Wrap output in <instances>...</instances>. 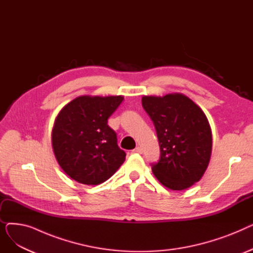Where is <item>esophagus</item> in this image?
<instances>
[{"mask_svg":"<svg viewBox=\"0 0 253 253\" xmlns=\"http://www.w3.org/2000/svg\"><path fill=\"white\" fill-rule=\"evenodd\" d=\"M132 152H133V153H137V154H141V153H142V149H141L140 147H137V148H135Z\"/></svg>","mask_w":253,"mask_h":253,"instance_id":"obj_1","label":"esophagus"}]
</instances>
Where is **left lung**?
<instances>
[{
	"mask_svg": "<svg viewBox=\"0 0 253 253\" xmlns=\"http://www.w3.org/2000/svg\"><path fill=\"white\" fill-rule=\"evenodd\" d=\"M155 125L161 156L152 165L154 175L172 191L185 190L200 180L208 167L212 133L200 106L181 93L141 98Z\"/></svg>",
	"mask_w": 253,
	"mask_h": 253,
	"instance_id": "obj_1",
	"label": "left lung"
}]
</instances>
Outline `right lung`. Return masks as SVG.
<instances>
[{
	"label": "right lung",
	"instance_id": "obj_1",
	"mask_svg": "<svg viewBox=\"0 0 253 253\" xmlns=\"http://www.w3.org/2000/svg\"><path fill=\"white\" fill-rule=\"evenodd\" d=\"M124 97L79 96L55 118L51 141L56 160L74 180L89 185L109 179L125 161L108 119Z\"/></svg>",
	"mask_w": 253,
	"mask_h": 253
}]
</instances>
